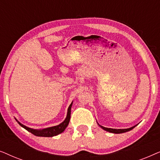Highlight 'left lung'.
Returning <instances> with one entry per match:
<instances>
[{
    "label": "left lung",
    "mask_w": 160,
    "mask_h": 160,
    "mask_svg": "<svg viewBox=\"0 0 160 160\" xmlns=\"http://www.w3.org/2000/svg\"><path fill=\"white\" fill-rule=\"evenodd\" d=\"M98 125H99L100 128H101L102 130L107 131V132H111V133H115V134H120V133H124V132H128V131H130L131 130H132L133 128H135L138 124L132 127V128H127V129H113V128H105L103 126H101L100 124H99L98 123Z\"/></svg>",
    "instance_id": "obj_1"
}]
</instances>
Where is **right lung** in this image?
<instances>
[{
  "label": "right lung",
  "instance_id": "obj_1",
  "mask_svg": "<svg viewBox=\"0 0 160 160\" xmlns=\"http://www.w3.org/2000/svg\"><path fill=\"white\" fill-rule=\"evenodd\" d=\"M72 105H73V102H71V105H70L68 108V112H67V116L66 118H65L64 121H63L62 123L57 126L54 127H50V128H43V129H40V130H37V129H32L30 128H28V127L24 125L22 123H20L18 120L17 119L16 121L18 122V124L21 127H22L23 128H25L26 130H28V132H31L32 134H33L36 136H39V137H53L55 136V135H58L62 132H64L65 128H67L70 119H71V107Z\"/></svg>",
  "mask_w": 160,
  "mask_h": 160
}]
</instances>
